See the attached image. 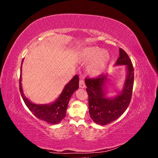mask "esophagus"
Wrapping results in <instances>:
<instances>
[{
	"mask_svg": "<svg viewBox=\"0 0 158 158\" xmlns=\"http://www.w3.org/2000/svg\"><path fill=\"white\" fill-rule=\"evenodd\" d=\"M79 86L80 88H85V85L84 83V81L83 80H80L79 82Z\"/></svg>",
	"mask_w": 158,
	"mask_h": 158,
	"instance_id": "esophagus-1",
	"label": "esophagus"
}]
</instances>
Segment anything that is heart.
<instances>
[{"label": "heart", "instance_id": "obj_1", "mask_svg": "<svg viewBox=\"0 0 158 158\" xmlns=\"http://www.w3.org/2000/svg\"><path fill=\"white\" fill-rule=\"evenodd\" d=\"M83 63L89 64L86 69L91 77L95 78L101 75L107 66L111 56L107 50L93 46L84 49L81 53Z\"/></svg>", "mask_w": 158, "mask_h": 158}]
</instances>
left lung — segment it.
Segmentation results:
<instances>
[{
  "label": "left lung",
  "mask_w": 158,
  "mask_h": 158,
  "mask_svg": "<svg viewBox=\"0 0 158 158\" xmlns=\"http://www.w3.org/2000/svg\"><path fill=\"white\" fill-rule=\"evenodd\" d=\"M126 66L127 76L121 91L113 98L107 97V75H100L96 78H85L88 94L89 113L94 123L106 125L116 120L125 112L132 94L134 68L127 52L119 48V57L114 66Z\"/></svg>",
  "instance_id": "1"
}]
</instances>
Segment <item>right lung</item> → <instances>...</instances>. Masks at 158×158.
Returning a JSON list of instances; mask_svg holds the SVG:
<instances>
[{
  "instance_id": "right-lung-1",
  "label": "right lung",
  "mask_w": 158,
  "mask_h": 158,
  "mask_svg": "<svg viewBox=\"0 0 158 158\" xmlns=\"http://www.w3.org/2000/svg\"><path fill=\"white\" fill-rule=\"evenodd\" d=\"M23 62V60H22ZM21 64V74H22ZM22 76L20 78V91L26 106L32 113L40 120L51 125H56L65 117L67 106L72 95L79 88V78L75 75L66 84L63 92L55 101L49 104H35L26 98L22 86Z\"/></svg>"
}]
</instances>
